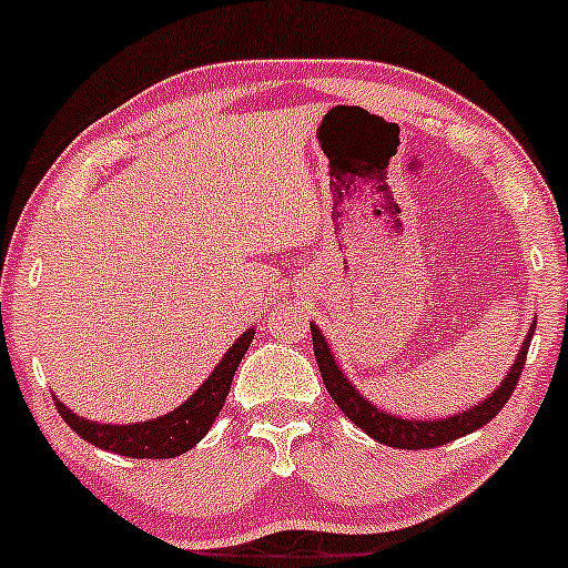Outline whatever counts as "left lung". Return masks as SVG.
Instances as JSON below:
<instances>
[{
  "label": "left lung",
  "mask_w": 568,
  "mask_h": 568,
  "mask_svg": "<svg viewBox=\"0 0 568 568\" xmlns=\"http://www.w3.org/2000/svg\"><path fill=\"white\" fill-rule=\"evenodd\" d=\"M534 327H530V333L525 336L523 349H519L511 372L506 374V379L498 385V390H495L489 399H484L481 405L454 415V418H440V420H405V418H394V415L388 413H379L377 407L369 405V402L361 399V394H355V388L347 383V377H344L342 369L336 366V361H333L323 333H320L314 325H312V342H314V358H317V366H320V374H323L327 394H331L333 402L342 407V413L347 415L355 426H361L366 435L374 437L377 443H385V446L390 448L418 452V448H437V446H446V443L452 440H459V437L481 429L484 424H489V420L503 410L508 396H511L514 388H517L519 374L525 369V358H528Z\"/></svg>",
  "instance_id": "1"
}]
</instances>
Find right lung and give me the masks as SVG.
Wrapping results in <instances>:
<instances>
[{"instance_id":"add662e5","label":"right lung","mask_w":568,"mask_h":568,"mask_svg":"<svg viewBox=\"0 0 568 568\" xmlns=\"http://www.w3.org/2000/svg\"><path fill=\"white\" fill-rule=\"evenodd\" d=\"M251 338H254V331H245L243 336L232 344L230 353L221 358V364L215 366L213 374L204 379L202 388H199L185 405H180L178 410L161 415V418L155 420L114 426L79 418V415L70 413L65 405H60V402H57V410H60L62 420H65L75 435L84 437L92 446L103 448V452L133 459L180 457V454L191 452V448L207 435L210 426H213L215 415L221 413L226 396H230V385L237 372V364L243 361L245 349L251 347Z\"/></svg>"}]
</instances>
